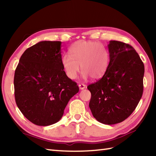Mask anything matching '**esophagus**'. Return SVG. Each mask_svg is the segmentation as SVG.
<instances>
[{"label":"esophagus","instance_id":"1","mask_svg":"<svg viewBox=\"0 0 156 156\" xmlns=\"http://www.w3.org/2000/svg\"><path fill=\"white\" fill-rule=\"evenodd\" d=\"M79 88H80V90H83V89L86 88V87H87V86H86L85 84H80L78 85Z\"/></svg>","mask_w":156,"mask_h":156}]
</instances>
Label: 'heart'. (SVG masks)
Wrapping results in <instances>:
<instances>
[{"label":"heart","mask_w":156,"mask_h":156,"mask_svg":"<svg viewBox=\"0 0 156 156\" xmlns=\"http://www.w3.org/2000/svg\"><path fill=\"white\" fill-rule=\"evenodd\" d=\"M63 69L66 76L74 80L76 78L80 66L84 79L88 76L92 79L101 78L109 64V54L104 45L88 41H78L69 49V55L62 59Z\"/></svg>","instance_id":"heart-1"}]
</instances>
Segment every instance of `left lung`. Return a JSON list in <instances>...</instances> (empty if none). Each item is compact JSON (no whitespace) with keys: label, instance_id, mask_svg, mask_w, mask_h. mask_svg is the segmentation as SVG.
<instances>
[{"label":"left lung","instance_id":"8db88e82","mask_svg":"<svg viewBox=\"0 0 156 156\" xmlns=\"http://www.w3.org/2000/svg\"><path fill=\"white\" fill-rule=\"evenodd\" d=\"M110 62L102 78L87 88L91 92L89 107L101 123L113 125L128 118L144 91V64L135 49L118 41L108 45Z\"/></svg>","mask_w":156,"mask_h":156}]
</instances>
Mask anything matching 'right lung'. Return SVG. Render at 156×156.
<instances>
[{
    "mask_svg": "<svg viewBox=\"0 0 156 156\" xmlns=\"http://www.w3.org/2000/svg\"><path fill=\"white\" fill-rule=\"evenodd\" d=\"M61 44L43 41L29 48L15 69L16 105L29 121L39 126L60 120L68 102L79 91L63 69Z\"/></svg>",
    "mask_w": 156,
    "mask_h": 156,
    "instance_id": "right-lung-1",
    "label": "right lung"
}]
</instances>
